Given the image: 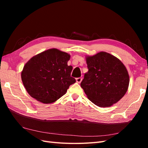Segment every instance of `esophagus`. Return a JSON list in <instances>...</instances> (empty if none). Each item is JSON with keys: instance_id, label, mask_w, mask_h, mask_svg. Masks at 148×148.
<instances>
[{"instance_id": "esophagus-1", "label": "esophagus", "mask_w": 148, "mask_h": 148, "mask_svg": "<svg viewBox=\"0 0 148 148\" xmlns=\"http://www.w3.org/2000/svg\"><path fill=\"white\" fill-rule=\"evenodd\" d=\"M76 80H77V82L78 83H80L82 82V77H79V78H77V79H76Z\"/></svg>"}]
</instances>
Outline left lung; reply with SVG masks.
<instances>
[{
  "label": "left lung",
  "mask_w": 148,
  "mask_h": 148,
  "mask_svg": "<svg viewBox=\"0 0 148 148\" xmlns=\"http://www.w3.org/2000/svg\"><path fill=\"white\" fill-rule=\"evenodd\" d=\"M88 71L81 87L88 99L96 106H111L123 97L129 85L127 69L117 58L101 52L86 57Z\"/></svg>",
  "instance_id": "1"
}]
</instances>
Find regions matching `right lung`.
<instances>
[{"label": "right lung", "mask_w": 148, "mask_h": 148, "mask_svg": "<svg viewBox=\"0 0 148 148\" xmlns=\"http://www.w3.org/2000/svg\"><path fill=\"white\" fill-rule=\"evenodd\" d=\"M70 55L57 49L34 56L25 64L21 79L29 95L45 104L64 96L76 79L71 77L73 67L67 65Z\"/></svg>", "instance_id": "1"}]
</instances>
